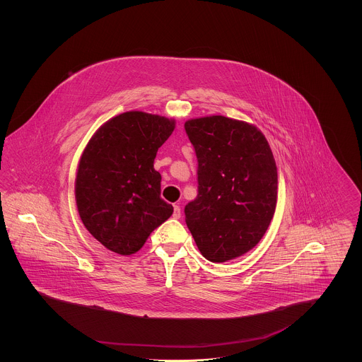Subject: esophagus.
Listing matches in <instances>:
<instances>
[{
  "instance_id": "34e87169",
  "label": "esophagus",
  "mask_w": 362,
  "mask_h": 362,
  "mask_svg": "<svg viewBox=\"0 0 362 362\" xmlns=\"http://www.w3.org/2000/svg\"><path fill=\"white\" fill-rule=\"evenodd\" d=\"M180 216H182V211H180V207L177 206V205H175L173 206V218H180Z\"/></svg>"
}]
</instances>
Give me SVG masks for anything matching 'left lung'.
Returning <instances> with one entry per match:
<instances>
[{
  "instance_id": "8db88e82",
  "label": "left lung",
  "mask_w": 362,
  "mask_h": 362,
  "mask_svg": "<svg viewBox=\"0 0 362 362\" xmlns=\"http://www.w3.org/2000/svg\"><path fill=\"white\" fill-rule=\"evenodd\" d=\"M198 158V195L185 207L201 254L223 263L252 250L276 205L272 148L257 126L210 115L185 123Z\"/></svg>"
}]
</instances>
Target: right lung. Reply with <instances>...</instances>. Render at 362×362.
I'll return each instance as SVG.
<instances>
[{
  "label": "right lung",
  "mask_w": 362,
  "mask_h": 362,
  "mask_svg": "<svg viewBox=\"0 0 362 362\" xmlns=\"http://www.w3.org/2000/svg\"><path fill=\"white\" fill-rule=\"evenodd\" d=\"M175 123L127 111L103 123L88 141L76 173V204L86 230L107 250L136 254L173 216V205L160 197L161 175L153 163Z\"/></svg>",
  "instance_id": "1"
}]
</instances>
